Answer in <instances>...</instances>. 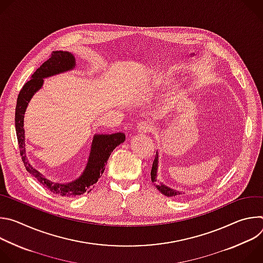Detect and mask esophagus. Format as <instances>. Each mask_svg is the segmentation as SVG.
Instances as JSON below:
<instances>
[{"label":"esophagus","mask_w":263,"mask_h":263,"mask_svg":"<svg viewBox=\"0 0 263 263\" xmlns=\"http://www.w3.org/2000/svg\"><path fill=\"white\" fill-rule=\"evenodd\" d=\"M155 129L154 124L149 121H143L140 122L137 126V130L139 133H151Z\"/></svg>","instance_id":"34e87169"}]
</instances>
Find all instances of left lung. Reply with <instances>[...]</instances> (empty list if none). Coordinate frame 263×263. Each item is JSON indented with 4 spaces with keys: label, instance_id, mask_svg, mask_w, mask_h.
<instances>
[{
    "label": "left lung",
    "instance_id": "8db88e82",
    "mask_svg": "<svg viewBox=\"0 0 263 263\" xmlns=\"http://www.w3.org/2000/svg\"><path fill=\"white\" fill-rule=\"evenodd\" d=\"M157 167H158V153H156V156H155V159H154L153 165H152V171H151V178H152L153 182L157 181ZM156 186H157V190L166 197H175V196L182 195V193H180V192L168 189V187L165 186L164 184H159Z\"/></svg>",
    "mask_w": 263,
    "mask_h": 263
}]
</instances>
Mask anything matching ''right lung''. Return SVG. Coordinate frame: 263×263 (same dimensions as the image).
Segmentation results:
<instances>
[{
  "instance_id": "obj_1",
  "label": "right lung",
  "mask_w": 263,
  "mask_h": 263,
  "mask_svg": "<svg viewBox=\"0 0 263 263\" xmlns=\"http://www.w3.org/2000/svg\"><path fill=\"white\" fill-rule=\"evenodd\" d=\"M74 67V58L68 52H53L50 58L45 61L40 68L32 74V78L22 87L15 107V131L20 146V154L26 170L36 178L42 185L53 194L62 197H77L89 193L93 185L98 182L100 176L104 173L105 164L114 149L123 143L126 139L124 133H115L110 135H96L92 140L88 163L82 176L70 183H54L37 172L27 160L25 154V135H24V115L29 101L33 95L43 86L44 78L53 74L69 70Z\"/></svg>"
}]
</instances>
